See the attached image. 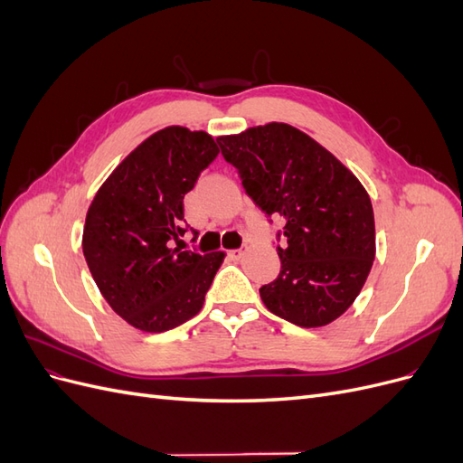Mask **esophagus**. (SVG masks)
<instances>
[{"label":"esophagus","instance_id":"obj_1","mask_svg":"<svg viewBox=\"0 0 463 463\" xmlns=\"http://www.w3.org/2000/svg\"><path fill=\"white\" fill-rule=\"evenodd\" d=\"M230 257L235 259V260L241 259V257H243V249H233V250H230Z\"/></svg>","mask_w":463,"mask_h":463}]
</instances>
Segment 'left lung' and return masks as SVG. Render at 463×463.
Listing matches in <instances>:
<instances>
[{"label": "left lung", "instance_id": "left-lung-1", "mask_svg": "<svg viewBox=\"0 0 463 463\" xmlns=\"http://www.w3.org/2000/svg\"><path fill=\"white\" fill-rule=\"evenodd\" d=\"M222 156L266 216H282V260L260 288L266 309L301 328L342 317L365 284L374 260L369 194L315 138L288 123H269L218 137Z\"/></svg>", "mask_w": 463, "mask_h": 463}]
</instances>
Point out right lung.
<instances>
[{
  "label": "right lung",
  "instance_id": "right-lung-1",
  "mask_svg": "<svg viewBox=\"0 0 463 463\" xmlns=\"http://www.w3.org/2000/svg\"><path fill=\"white\" fill-rule=\"evenodd\" d=\"M204 131L172 125L125 158L89 206L82 253L104 299L143 332H165L203 309L223 253L181 247L184 197L218 156Z\"/></svg>",
  "mask_w": 463,
  "mask_h": 463
}]
</instances>
